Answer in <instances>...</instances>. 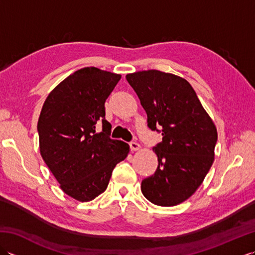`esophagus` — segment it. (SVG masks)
<instances>
[{
  "label": "esophagus",
  "mask_w": 255,
  "mask_h": 255,
  "mask_svg": "<svg viewBox=\"0 0 255 255\" xmlns=\"http://www.w3.org/2000/svg\"><path fill=\"white\" fill-rule=\"evenodd\" d=\"M129 145H130L131 151H137V150L140 149V144L136 141H131L130 143H129Z\"/></svg>",
  "instance_id": "esophagus-1"
}]
</instances>
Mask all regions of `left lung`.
<instances>
[{
	"label": "left lung",
	"mask_w": 255,
	"mask_h": 255,
	"mask_svg": "<svg viewBox=\"0 0 255 255\" xmlns=\"http://www.w3.org/2000/svg\"><path fill=\"white\" fill-rule=\"evenodd\" d=\"M148 116L162 132L153 147L158 169L141 183L143 196L158 206H175L196 192L213 165L217 129L185 79L158 70L126 75Z\"/></svg>",
	"instance_id": "1"
}]
</instances>
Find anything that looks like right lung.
Here are the masks:
<instances>
[{"label": "right lung", "instance_id": "obj_1", "mask_svg": "<svg viewBox=\"0 0 255 255\" xmlns=\"http://www.w3.org/2000/svg\"><path fill=\"white\" fill-rule=\"evenodd\" d=\"M121 78L80 69L50 92L38 119L42 159L62 191L80 202L104 192L114 167L129 152L126 142L111 139L105 119V101Z\"/></svg>", "mask_w": 255, "mask_h": 255}]
</instances>
